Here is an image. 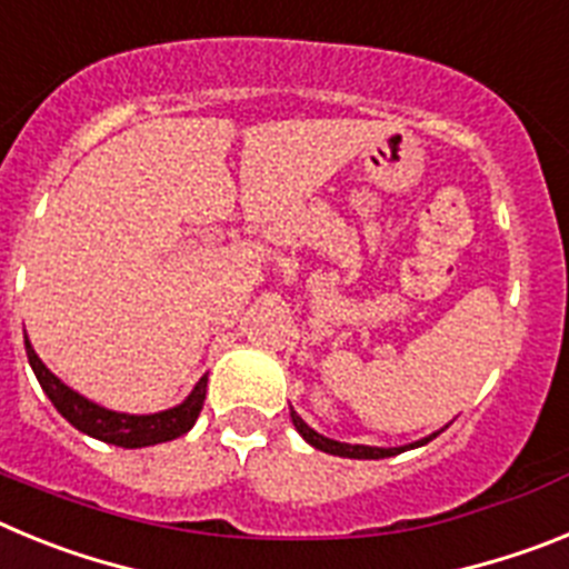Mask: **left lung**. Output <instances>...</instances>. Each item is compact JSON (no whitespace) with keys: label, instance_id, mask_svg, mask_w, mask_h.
<instances>
[{"label":"left lung","instance_id":"obj_1","mask_svg":"<svg viewBox=\"0 0 569 569\" xmlns=\"http://www.w3.org/2000/svg\"><path fill=\"white\" fill-rule=\"evenodd\" d=\"M290 419H293V427L301 433V439L308 441V445H313L316 450H321V453H330V456H341V459H390V456L396 453H405V450H413V447H421L427 445V441H433V436H427V439L421 441H413V445H405V447H367V445H345V441H333L328 439V436L316 433L313 427L305 425V419H301L299 413H296L293 407H290Z\"/></svg>","mask_w":569,"mask_h":569}]
</instances>
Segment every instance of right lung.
<instances>
[{
  "mask_svg": "<svg viewBox=\"0 0 569 569\" xmlns=\"http://www.w3.org/2000/svg\"><path fill=\"white\" fill-rule=\"evenodd\" d=\"M24 350H28V361L37 373L39 385H42L44 396L53 401L59 413L70 421V425L82 430V433L93 436L99 441H108V445L116 447H150V445H162V441H173L179 436H184L190 427L196 425L199 413H202L204 393H208V376L196 381V387L190 390L188 399L182 405L170 407V410H162V413H150V416H130V413H116V410H108V407L93 405L90 399L79 396L77 390H70L62 379L50 373L44 361L39 359L37 350L30 347L28 336H24Z\"/></svg>",
  "mask_w": 569,
  "mask_h": 569,
  "instance_id": "obj_1",
  "label": "right lung"
}]
</instances>
